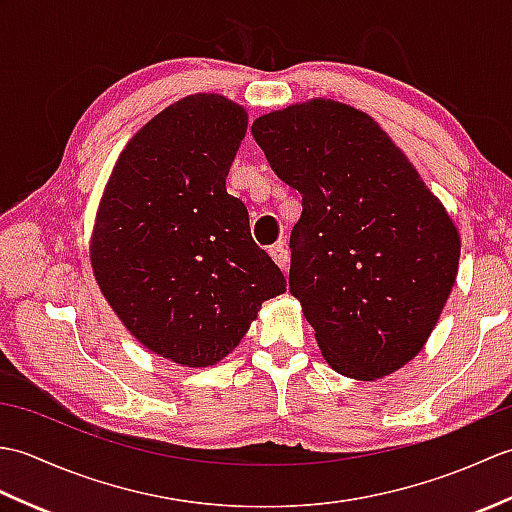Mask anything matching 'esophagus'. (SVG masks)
<instances>
[{
  "label": "esophagus",
  "instance_id": "1",
  "mask_svg": "<svg viewBox=\"0 0 512 512\" xmlns=\"http://www.w3.org/2000/svg\"><path fill=\"white\" fill-rule=\"evenodd\" d=\"M268 255L273 257V262H275L281 270L288 268V248H286L284 242L270 246V248H268Z\"/></svg>",
  "mask_w": 512,
  "mask_h": 512
}]
</instances>
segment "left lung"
I'll return each instance as SVG.
<instances>
[{
    "mask_svg": "<svg viewBox=\"0 0 512 512\" xmlns=\"http://www.w3.org/2000/svg\"><path fill=\"white\" fill-rule=\"evenodd\" d=\"M253 138L301 193L290 292L332 369L383 378L416 356L455 284L460 235L374 118L314 99L259 116Z\"/></svg>",
    "mask_w": 512,
    "mask_h": 512,
    "instance_id": "1",
    "label": "left lung"
}]
</instances>
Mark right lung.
Segmentation results:
<instances>
[{"label":"right lung","mask_w":512,"mask_h":512,"mask_svg":"<svg viewBox=\"0 0 512 512\" xmlns=\"http://www.w3.org/2000/svg\"><path fill=\"white\" fill-rule=\"evenodd\" d=\"M248 114L220 94L169 105L129 140L90 244L94 277L149 352L209 367L233 352L286 277L253 242L226 176Z\"/></svg>","instance_id":"add662e5"}]
</instances>
